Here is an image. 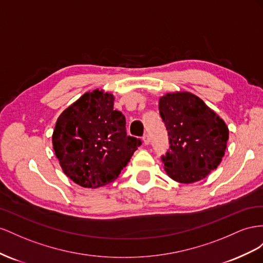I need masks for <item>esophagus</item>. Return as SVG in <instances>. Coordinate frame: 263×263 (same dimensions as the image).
Returning a JSON list of instances; mask_svg holds the SVG:
<instances>
[{"mask_svg":"<svg viewBox=\"0 0 263 263\" xmlns=\"http://www.w3.org/2000/svg\"><path fill=\"white\" fill-rule=\"evenodd\" d=\"M142 139H143V143H144L145 145H148V144H149V141H151V140H149V136H148L147 133L144 134L143 138H142Z\"/></svg>","mask_w":263,"mask_h":263,"instance_id":"obj_1","label":"esophagus"}]
</instances>
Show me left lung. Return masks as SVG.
Listing matches in <instances>:
<instances>
[{
  "instance_id": "1",
  "label": "left lung",
  "mask_w": 263,
  "mask_h": 263,
  "mask_svg": "<svg viewBox=\"0 0 263 263\" xmlns=\"http://www.w3.org/2000/svg\"><path fill=\"white\" fill-rule=\"evenodd\" d=\"M159 109L170 141L161 156L167 175L184 184L205 178L226 151L229 131L223 120L190 92L163 96Z\"/></svg>"
}]
</instances>
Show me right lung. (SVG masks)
<instances>
[{
  "mask_svg": "<svg viewBox=\"0 0 263 263\" xmlns=\"http://www.w3.org/2000/svg\"><path fill=\"white\" fill-rule=\"evenodd\" d=\"M114 96L86 92L59 116L52 146L64 173L76 184L97 189L114 182L142 141L126 136L125 118Z\"/></svg>",
  "mask_w": 263,
  "mask_h": 263,
  "instance_id": "obj_1",
  "label": "right lung"
}]
</instances>
